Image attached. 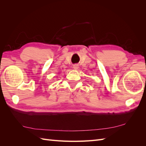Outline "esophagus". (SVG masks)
Masks as SVG:
<instances>
[{
  "mask_svg": "<svg viewBox=\"0 0 146 146\" xmlns=\"http://www.w3.org/2000/svg\"><path fill=\"white\" fill-rule=\"evenodd\" d=\"M73 68H74V69H77L78 68V65H77V64H74V65L73 66Z\"/></svg>",
  "mask_w": 146,
  "mask_h": 146,
  "instance_id": "1",
  "label": "esophagus"
}]
</instances>
